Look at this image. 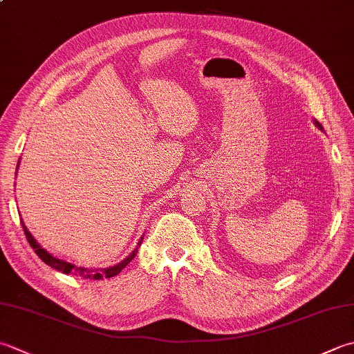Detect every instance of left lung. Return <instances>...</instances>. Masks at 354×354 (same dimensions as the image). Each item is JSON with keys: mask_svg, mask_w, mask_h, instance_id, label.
<instances>
[{"mask_svg": "<svg viewBox=\"0 0 354 354\" xmlns=\"http://www.w3.org/2000/svg\"><path fill=\"white\" fill-rule=\"evenodd\" d=\"M316 126H317V127H319V129H322V126H321V124H319V122H316Z\"/></svg>", "mask_w": 354, "mask_h": 354, "instance_id": "1", "label": "left lung"}]
</instances>
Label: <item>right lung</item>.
I'll return each mask as SVG.
<instances>
[{
    "mask_svg": "<svg viewBox=\"0 0 354 354\" xmlns=\"http://www.w3.org/2000/svg\"><path fill=\"white\" fill-rule=\"evenodd\" d=\"M21 225H23V230H24V234L27 241H29L30 247L35 250V253L38 254V258H41V261L46 262L47 266H50L52 268L58 270V272H62L66 274H73V276H78V278H82V279H93V281H100V279H104V278H113V276H116L118 273L121 272V270L126 267L129 262L135 258L136 253H138V248H135L133 252H131V254H129L126 259H124L122 262H120V264H116L113 267H109V268H104V270H95V268H84V267H76L73 264H71V262H66V261H61V259H57L53 258V256L50 253H47L44 248H41V245L38 244L37 241L33 239L32 234L27 232V227L24 225L23 221H21ZM142 241V239H141ZM141 241L140 244L141 245Z\"/></svg>",
    "mask_w": 354,
    "mask_h": 354,
    "instance_id": "obj_1",
    "label": "right lung"
}]
</instances>
